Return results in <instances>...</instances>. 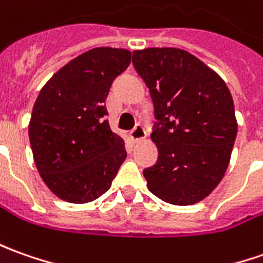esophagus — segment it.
<instances>
[{
  "label": "esophagus",
  "mask_w": 263,
  "mask_h": 263,
  "mask_svg": "<svg viewBox=\"0 0 263 263\" xmlns=\"http://www.w3.org/2000/svg\"><path fill=\"white\" fill-rule=\"evenodd\" d=\"M129 137L134 142H138L141 139H145L146 138V131L145 128L142 126L141 124H137L135 125V128L129 132Z\"/></svg>",
  "instance_id": "1"
}]
</instances>
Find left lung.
<instances>
[{
    "label": "left lung",
    "mask_w": 263,
    "mask_h": 263,
    "mask_svg": "<svg viewBox=\"0 0 263 263\" xmlns=\"http://www.w3.org/2000/svg\"><path fill=\"white\" fill-rule=\"evenodd\" d=\"M132 64L149 89L158 160L144 170L148 190L165 203L190 206L224 176L236 139L235 106L226 83L189 51L135 50Z\"/></svg>",
    "instance_id": "left-lung-1"
}]
</instances>
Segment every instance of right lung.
<instances>
[{
    "instance_id": "add662e5",
    "label": "right lung",
    "mask_w": 263,
    "mask_h": 263,
    "mask_svg": "<svg viewBox=\"0 0 263 263\" xmlns=\"http://www.w3.org/2000/svg\"><path fill=\"white\" fill-rule=\"evenodd\" d=\"M129 63V50L96 47L54 73L37 96L28 137L35 167L59 199L93 201L125 161V142L105 119V101Z\"/></svg>"
}]
</instances>
